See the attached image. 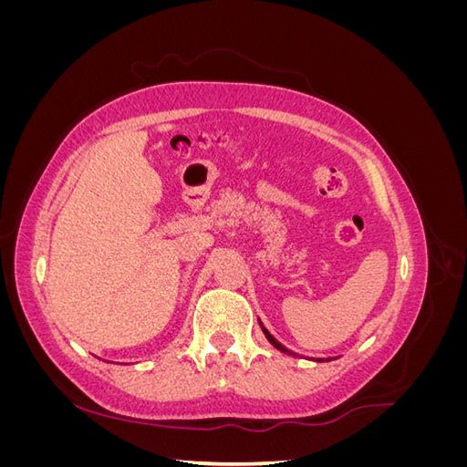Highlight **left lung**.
I'll return each mask as SVG.
<instances>
[{
	"instance_id": "obj_1",
	"label": "left lung",
	"mask_w": 467,
	"mask_h": 467,
	"mask_svg": "<svg viewBox=\"0 0 467 467\" xmlns=\"http://www.w3.org/2000/svg\"><path fill=\"white\" fill-rule=\"evenodd\" d=\"M263 331H265V335H266V338H268V341H271V343H273V345H275V347H276V348H280V350H285V347H282V345H278V343H276V341H275V337H273V335H271V333H268V331H266V329H265V327H263Z\"/></svg>"
}]
</instances>
